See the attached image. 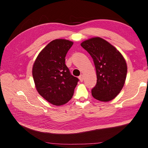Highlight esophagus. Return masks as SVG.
Returning <instances> with one entry per match:
<instances>
[{
	"label": "esophagus",
	"mask_w": 148,
	"mask_h": 148,
	"mask_svg": "<svg viewBox=\"0 0 148 148\" xmlns=\"http://www.w3.org/2000/svg\"><path fill=\"white\" fill-rule=\"evenodd\" d=\"M79 80H80V82H83V75L82 74V75H80L79 76Z\"/></svg>",
	"instance_id": "esophagus-1"
}]
</instances>
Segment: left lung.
<instances>
[{"mask_svg":"<svg viewBox=\"0 0 148 148\" xmlns=\"http://www.w3.org/2000/svg\"><path fill=\"white\" fill-rule=\"evenodd\" d=\"M81 46L93 59L97 83L91 90L96 99L108 102L117 96L126 79L127 66L121 53L104 39L95 37L83 41Z\"/></svg>","mask_w":148,"mask_h":148,"instance_id":"8db88e82","label":"left lung"}]
</instances>
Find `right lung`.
I'll return each instance as SVG.
<instances>
[{
  "label": "right lung",
  "mask_w": 148,
  "mask_h": 148,
  "mask_svg": "<svg viewBox=\"0 0 148 148\" xmlns=\"http://www.w3.org/2000/svg\"><path fill=\"white\" fill-rule=\"evenodd\" d=\"M73 42L53 40L40 52L33 66V77L39 94L49 102L62 106L72 97L79 81L65 65V56Z\"/></svg>",
  "instance_id": "add662e5"
}]
</instances>
